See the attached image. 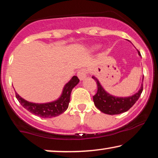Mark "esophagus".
<instances>
[{
    "mask_svg": "<svg viewBox=\"0 0 158 158\" xmlns=\"http://www.w3.org/2000/svg\"><path fill=\"white\" fill-rule=\"evenodd\" d=\"M88 73V71H87L86 69H85V68H83V69H81L78 70V72H77V77H79V79L81 80V81H83L84 78H85L86 77V75Z\"/></svg>",
    "mask_w": 158,
    "mask_h": 158,
    "instance_id": "1",
    "label": "esophagus"
}]
</instances>
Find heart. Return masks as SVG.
Returning a JSON list of instances; mask_svg holds the SVG:
<instances>
[{"instance_id": "1", "label": "heart", "mask_w": 158, "mask_h": 158, "mask_svg": "<svg viewBox=\"0 0 158 158\" xmlns=\"http://www.w3.org/2000/svg\"><path fill=\"white\" fill-rule=\"evenodd\" d=\"M98 48V46H93V48H92V49L93 50H96Z\"/></svg>"}]
</instances>
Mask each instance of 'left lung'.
Returning a JSON list of instances; mask_svg holds the SVG:
<instances>
[{
    "label": "left lung",
    "mask_w": 158,
    "mask_h": 158,
    "mask_svg": "<svg viewBox=\"0 0 158 158\" xmlns=\"http://www.w3.org/2000/svg\"><path fill=\"white\" fill-rule=\"evenodd\" d=\"M138 54L139 56H141L139 51ZM92 77L95 80L98 85L97 93L93 96L95 106L102 113L108 115H118L128 110L139 99L143 90V84L142 83L140 90L133 95L126 98L115 97L110 95L104 90L95 76Z\"/></svg>",
    "instance_id": "left-lung-1"
}]
</instances>
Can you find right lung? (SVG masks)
<instances>
[{
  "label": "right lung",
  "mask_w": 158,
  "mask_h": 158,
  "mask_svg": "<svg viewBox=\"0 0 158 158\" xmlns=\"http://www.w3.org/2000/svg\"><path fill=\"white\" fill-rule=\"evenodd\" d=\"M79 79L77 76H73L71 80L64 86L62 95L56 101L47 103H33L27 101L15 92L18 102L21 106L28 110L30 113L39 116L40 118H47L58 116L64 113L68 107L70 102V94L73 88L79 83Z\"/></svg>",
  "instance_id": "1"
}]
</instances>
